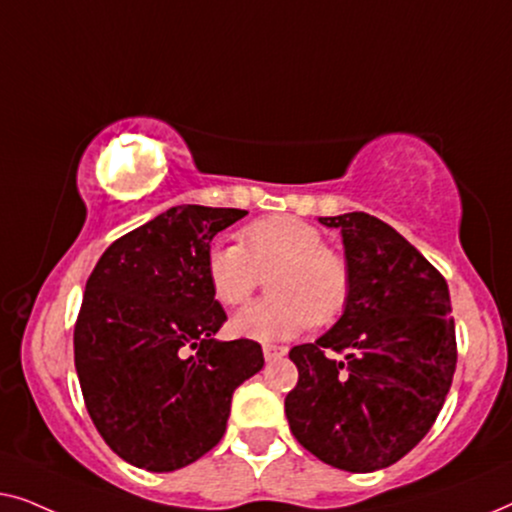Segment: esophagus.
<instances>
[{"label":"esophagus","instance_id":"1","mask_svg":"<svg viewBox=\"0 0 512 512\" xmlns=\"http://www.w3.org/2000/svg\"><path fill=\"white\" fill-rule=\"evenodd\" d=\"M286 352H289V349H286V347L263 345V356H265V361H277V359H282V356H286Z\"/></svg>","mask_w":512,"mask_h":512}]
</instances>
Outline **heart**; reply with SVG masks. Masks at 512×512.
Returning <instances> with one entry per match:
<instances>
[{
	"instance_id": "1",
	"label": "heart",
	"mask_w": 512,
	"mask_h": 512,
	"mask_svg": "<svg viewBox=\"0 0 512 512\" xmlns=\"http://www.w3.org/2000/svg\"><path fill=\"white\" fill-rule=\"evenodd\" d=\"M242 244L216 242L207 251V282L223 305H242L268 275L272 296L244 307L230 331L251 340H284L314 321L333 324L352 296L345 256L324 247V235L296 216H270L249 223Z\"/></svg>"
}]
</instances>
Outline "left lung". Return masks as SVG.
Instances as JSON below:
<instances>
[{
	"label": "left lung",
	"instance_id": "left-lung-1",
	"mask_svg": "<svg viewBox=\"0 0 512 512\" xmlns=\"http://www.w3.org/2000/svg\"><path fill=\"white\" fill-rule=\"evenodd\" d=\"M319 223L340 228L352 296L331 331L289 352L298 384L284 401L286 419L324 464L380 471L429 433L450 391L457 368L450 289L389 223L363 212Z\"/></svg>",
	"mask_w": 512,
	"mask_h": 512
}]
</instances>
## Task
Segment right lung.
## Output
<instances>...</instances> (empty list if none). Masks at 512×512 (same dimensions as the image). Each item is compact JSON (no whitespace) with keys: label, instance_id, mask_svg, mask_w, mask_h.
Masks as SVG:
<instances>
[{"label":"right lung","instance_id":"1","mask_svg":"<svg viewBox=\"0 0 512 512\" xmlns=\"http://www.w3.org/2000/svg\"><path fill=\"white\" fill-rule=\"evenodd\" d=\"M242 216L170 207L90 272L74 326L76 375L95 429L132 466L170 473L200 459L226 433L233 391L263 368L258 342L214 338L226 312L207 282V251Z\"/></svg>","mask_w":512,"mask_h":512}]
</instances>
